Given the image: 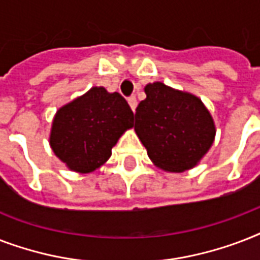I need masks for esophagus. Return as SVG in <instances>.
<instances>
[{
  "label": "esophagus",
  "instance_id": "34e87169",
  "mask_svg": "<svg viewBox=\"0 0 260 260\" xmlns=\"http://www.w3.org/2000/svg\"><path fill=\"white\" fill-rule=\"evenodd\" d=\"M128 104H129L131 109H132L135 112V109H136V106H138V100H136V97H135V95H132V97L128 98Z\"/></svg>",
  "mask_w": 260,
  "mask_h": 260
}]
</instances>
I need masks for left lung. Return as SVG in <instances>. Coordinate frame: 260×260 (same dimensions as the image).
Segmentation results:
<instances>
[{"mask_svg": "<svg viewBox=\"0 0 260 260\" xmlns=\"http://www.w3.org/2000/svg\"><path fill=\"white\" fill-rule=\"evenodd\" d=\"M135 129L152 162L166 171L194 167L214 140L213 120L201 100L162 82L144 87Z\"/></svg>", "mask_w": 260, "mask_h": 260, "instance_id": "1", "label": "left lung"}]
</instances>
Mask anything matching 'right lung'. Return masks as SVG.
I'll list each match as a JSON object with an SVG mask.
<instances>
[{
	"label": "right lung",
	"instance_id": "add662e5",
	"mask_svg": "<svg viewBox=\"0 0 260 260\" xmlns=\"http://www.w3.org/2000/svg\"><path fill=\"white\" fill-rule=\"evenodd\" d=\"M134 125V112L118 93L91 87L58 110L50 144L69 169L91 173L112 155V147Z\"/></svg>",
	"mask_w": 260,
	"mask_h": 260
}]
</instances>
